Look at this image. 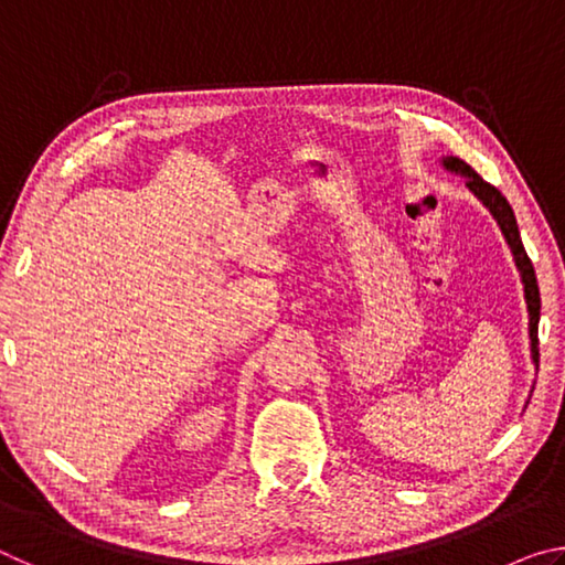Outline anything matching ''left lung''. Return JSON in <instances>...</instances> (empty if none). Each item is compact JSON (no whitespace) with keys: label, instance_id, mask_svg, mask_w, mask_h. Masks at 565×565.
<instances>
[{"label":"left lung","instance_id":"left-lung-1","mask_svg":"<svg viewBox=\"0 0 565 565\" xmlns=\"http://www.w3.org/2000/svg\"><path fill=\"white\" fill-rule=\"evenodd\" d=\"M444 167L448 171H456V174L466 177V186L473 191V194L481 199L486 204V209L493 214L495 222H499L501 232L505 236V242H509L511 252H513V259L515 266H519L521 271V281H523V291H525V303H529V337H531V356L535 361V366H539V319H541V294H539V281H535V271H533V264L529 259V254H525L523 242H521V232H519V224H515V216H513V209L511 204L505 202V196L501 194L499 189L489 181H483L481 177L476 174V171L466 164L463 159L458 157H446L444 159Z\"/></svg>","mask_w":565,"mask_h":565}]
</instances>
